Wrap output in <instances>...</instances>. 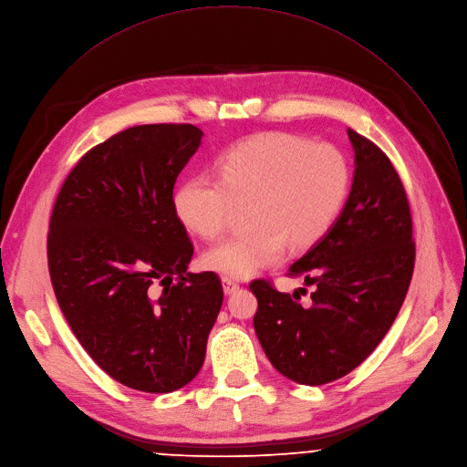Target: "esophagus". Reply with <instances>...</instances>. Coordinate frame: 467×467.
I'll list each match as a JSON object with an SVG mask.
<instances>
[{"label": "esophagus", "instance_id": "obj_1", "mask_svg": "<svg viewBox=\"0 0 467 467\" xmlns=\"http://www.w3.org/2000/svg\"><path fill=\"white\" fill-rule=\"evenodd\" d=\"M223 289L226 295H232L234 291L239 289V284L234 282V279H230V277H223Z\"/></svg>", "mask_w": 467, "mask_h": 467}]
</instances>
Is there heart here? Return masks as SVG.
Instances as JSON below:
<instances>
[{
	"mask_svg": "<svg viewBox=\"0 0 467 467\" xmlns=\"http://www.w3.org/2000/svg\"><path fill=\"white\" fill-rule=\"evenodd\" d=\"M215 172L183 180L174 212L193 234L217 239L237 206L250 204V228L204 257L208 268L234 279L284 261L289 246L300 252L320 243L351 188L349 160L337 145L289 132H266L235 145L217 160Z\"/></svg>",
	"mask_w": 467,
	"mask_h": 467,
	"instance_id": "1",
	"label": "heart"
}]
</instances>
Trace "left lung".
<instances>
[{
    "mask_svg": "<svg viewBox=\"0 0 467 467\" xmlns=\"http://www.w3.org/2000/svg\"><path fill=\"white\" fill-rule=\"evenodd\" d=\"M355 174L348 202L329 234L287 272L313 287L279 293L254 279V329L272 366L300 385L348 376L385 338L407 296L416 259L412 215L390 158L348 129ZM307 293V289H300Z\"/></svg>",
    "mask_w": 467,
    "mask_h": 467,
    "instance_id": "obj_1",
    "label": "left lung"
}]
</instances>
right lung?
<instances>
[{
  "label": "right lung",
  "mask_w": 467,
  "mask_h": 467,
  "mask_svg": "<svg viewBox=\"0 0 467 467\" xmlns=\"http://www.w3.org/2000/svg\"><path fill=\"white\" fill-rule=\"evenodd\" d=\"M201 138L190 123L118 132L77 161L51 212L49 275L73 335L112 379L149 394L193 381L223 306L215 272H188L193 243L172 201Z\"/></svg>",
  "instance_id": "right-lung-1"
}]
</instances>
